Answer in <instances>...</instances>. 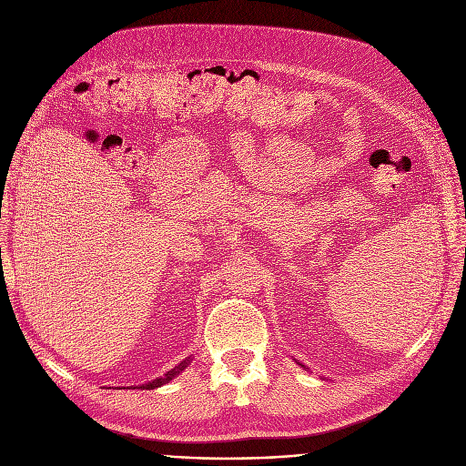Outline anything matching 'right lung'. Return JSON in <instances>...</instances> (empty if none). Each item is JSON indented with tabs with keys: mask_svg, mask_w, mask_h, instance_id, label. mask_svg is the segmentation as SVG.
<instances>
[{
	"mask_svg": "<svg viewBox=\"0 0 466 466\" xmlns=\"http://www.w3.org/2000/svg\"><path fill=\"white\" fill-rule=\"evenodd\" d=\"M190 360L187 359V360H183V362H179L176 369H171L167 374H164V378H158V380H155V381H151V383H145L143 385V389H157V387H160V385H164V383H167L169 380H174L181 370H185L187 369V364H188Z\"/></svg>",
	"mask_w": 466,
	"mask_h": 466,
	"instance_id": "obj_1",
	"label": "right lung"
}]
</instances>
